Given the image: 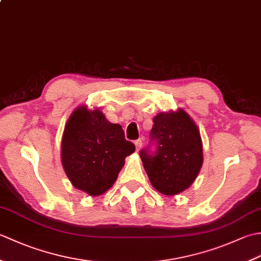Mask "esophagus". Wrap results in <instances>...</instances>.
I'll return each instance as SVG.
<instances>
[{
  "instance_id": "1",
  "label": "esophagus",
  "mask_w": 261,
  "mask_h": 261,
  "mask_svg": "<svg viewBox=\"0 0 261 261\" xmlns=\"http://www.w3.org/2000/svg\"><path fill=\"white\" fill-rule=\"evenodd\" d=\"M142 139H138L135 141V145H136V149L137 150H140V148L142 147Z\"/></svg>"
}]
</instances>
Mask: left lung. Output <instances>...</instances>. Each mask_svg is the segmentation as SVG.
I'll return each mask as SVG.
<instances>
[{"instance_id": "left-lung-1", "label": "left lung", "mask_w": 261, "mask_h": 261, "mask_svg": "<svg viewBox=\"0 0 261 261\" xmlns=\"http://www.w3.org/2000/svg\"><path fill=\"white\" fill-rule=\"evenodd\" d=\"M152 122L149 145L140 150V158L152 186L175 195L192 185L202 167L201 135L182 110L159 113Z\"/></svg>"}]
</instances>
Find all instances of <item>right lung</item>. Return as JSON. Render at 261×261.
Masks as SVG:
<instances>
[{"instance_id":"1","label":"right lung","mask_w":261,"mask_h":261,"mask_svg":"<svg viewBox=\"0 0 261 261\" xmlns=\"http://www.w3.org/2000/svg\"><path fill=\"white\" fill-rule=\"evenodd\" d=\"M135 150L120 124L111 123L99 110L79 108L65 127L62 162L71 184L96 196L114 184L125 157Z\"/></svg>"}]
</instances>
